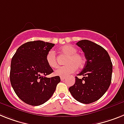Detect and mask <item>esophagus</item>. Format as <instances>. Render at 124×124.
I'll list each match as a JSON object with an SVG mask.
<instances>
[{
  "mask_svg": "<svg viewBox=\"0 0 124 124\" xmlns=\"http://www.w3.org/2000/svg\"><path fill=\"white\" fill-rule=\"evenodd\" d=\"M64 78H65V77H61V80H64Z\"/></svg>",
  "mask_w": 124,
  "mask_h": 124,
  "instance_id": "1",
  "label": "esophagus"
}]
</instances>
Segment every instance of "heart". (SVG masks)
Listing matches in <instances>:
<instances>
[{"label": "heart", "mask_w": 124, "mask_h": 124, "mask_svg": "<svg viewBox=\"0 0 124 124\" xmlns=\"http://www.w3.org/2000/svg\"><path fill=\"white\" fill-rule=\"evenodd\" d=\"M60 52L67 56L65 64L66 65L59 66L55 70V75L57 76L66 77L76 71L77 68H82L85 64V60L81 55L77 54V50L71 46H63L60 48ZM46 62L51 68H56L58 66L56 56L54 51L51 50L47 53L46 57Z\"/></svg>", "instance_id": "1"}]
</instances>
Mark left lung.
Returning <instances> with one entry per match:
<instances>
[{
	"label": "left lung",
	"mask_w": 124,
	"mask_h": 124,
	"mask_svg": "<svg viewBox=\"0 0 124 124\" xmlns=\"http://www.w3.org/2000/svg\"><path fill=\"white\" fill-rule=\"evenodd\" d=\"M84 53V68L75 77V82L69 88L72 96L78 102L89 104L98 101L105 94L111 84L112 63L107 51L100 45L88 40L77 43Z\"/></svg>",
	"instance_id": "1"
}]
</instances>
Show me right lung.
Segmentation results:
<instances>
[{"label":"right lung","mask_w":124,"mask_h":124,"mask_svg":"<svg viewBox=\"0 0 124 124\" xmlns=\"http://www.w3.org/2000/svg\"><path fill=\"white\" fill-rule=\"evenodd\" d=\"M54 46L42 40L28 42L18 48L11 60V85L18 98L28 105L46 103L61 81L59 76L46 77L53 72L46 57Z\"/></svg>","instance_id":"1"}]
</instances>
